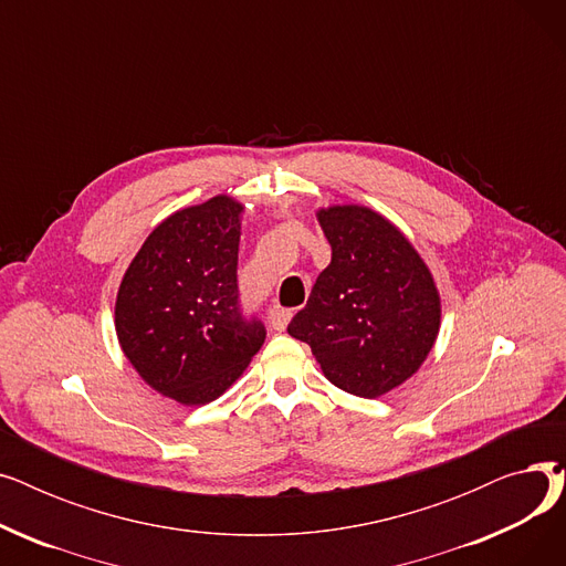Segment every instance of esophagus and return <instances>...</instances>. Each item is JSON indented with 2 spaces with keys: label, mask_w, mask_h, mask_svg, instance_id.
I'll return each instance as SVG.
<instances>
[{
  "label": "esophagus",
  "mask_w": 566,
  "mask_h": 566,
  "mask_svg": "<svg viewBox=\"0 0 566 566\" xmlns=\"http://www.w3.org/2000/svg\"><path fill=\"white\" fill-rule=\"evenodd\" d=\"M268 318H271V325H273V331H277V333H282L286 325H289V321H291V312L289 310H284V307H271V312H268Z\"/></svg>",
  "instance_id": "obj_1"
}]
</instances>
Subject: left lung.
<instances>
[{"label":"left lung","mask_w":566,"mask_h":566,"mask_svg":"<svg viewBox=\"0 0 566 566\" xmlns=\"http://www.w3.org/2000/svg\"><path fill=\"white\" fill-rule=\"evenodd\" d=\"M243 206L213 197L160 222L116 295L118 344L139 376L186 406L218 399L263 346L238 293Z\"/></svg>","instance_id":"left-lung-1"}]
</instances>
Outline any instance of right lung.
<instances>
[{"mask_svg": "<svg viewBox=\"0 0 566 566\" xmlns=\"http://www.w3.org/2000/svg\"><path fill=\"white\" fill-rule=\"evenodd\" d=\"M333 248L289 335L310 344L333 385L376 399L408 380L436 342L440 298L403 233L365 206L318 211Z\"/></svg>", "mask_w": 566, "mask_h": 566, "instance_id": "right-lung-1", "label": "right lung"}]
</instances>
